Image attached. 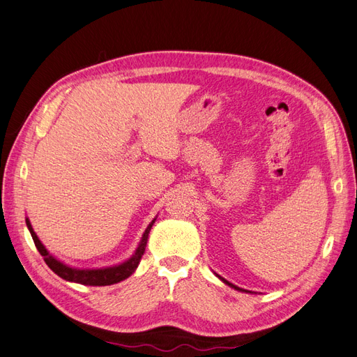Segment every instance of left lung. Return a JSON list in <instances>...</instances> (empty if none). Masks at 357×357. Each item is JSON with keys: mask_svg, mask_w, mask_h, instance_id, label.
<instances>
[{"mask_svg": "<svg viewBox=\"0 0 357 357\" xmlns=\"http://www.w3.org/2000/svg\"><path fill=\"white\" fill-rule=\"evenodd\" d=\"M220 278H221V277H220ZM221 280H222L224 282H226V284H229V286H230V287H233V289H236V290H242V289H239V287H236V286H233V284H230L229 281H226V280H224V278H221Z\"/></svg>", "mask_w": 357, "mask_h": 357, "instance_id": "obj_1", "label": "left lung"}]
</instances>
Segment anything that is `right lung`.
I'll return each instance as SVG.
<instances>
[{
  "instance_id": "obj_1",
  "label": "right lung",
  "mask_w": 357,
  "mask_h": 357,
  "mask_svg": "<svg viewBox=\"0 0 357 357\" xmlns=\"http://www.w3.org/2000/svg\"><path fill=\"white\" fill-rule=\"evenodd\" d=\"M154 222H155V218L152 220V222L146 227L144 236H142V241L139 243V247L135 252V256L131 257L130 260H127L126 263L118 264V266H114V268H105V269H75V268L66 266L64 263H61L55 257L50 256L47 250L43 247V243L40 242V239L37 238V235L34 233V230L31 227V222H29V220L26 218V226L29 229V233H31L36 247H37L38 252L43 256V260L46 261L47 266L63 280L71 281V282L85 284V286H110V284H115V282H119L122 280L128 278L130 275L136 271L142 256H144L146 242H148L149 230H151L152 224H154Z\"/></svg>"
}]
</instances>
